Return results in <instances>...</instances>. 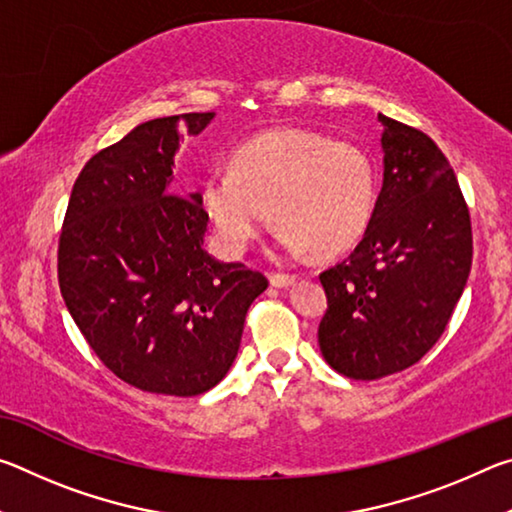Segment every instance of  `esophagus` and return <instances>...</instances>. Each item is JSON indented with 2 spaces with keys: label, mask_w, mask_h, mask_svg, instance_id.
Masks as SVG:
<instances>
[{
  "label": "esophagus",
  "mask_w": 512,
  "mask_h": 512,
  "mask_svg": "<svg viewBox=\"0 0 512 512\" xmlns=\"http://www.w3.org/2000/svg\"><path fill=\"white\" fill-rule=\"evenodd\" d=\"M271 284L273 287H289V284L296 282V275L293 273H271Z\"/></svg>",
  "instance_id": "obj_1"
}]
</instances>
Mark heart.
<instances>
[{
	"label": "heart",
	"mask_w": 512,
	"mask_h": 512,
	"mask_svg": "<svg viewBox=\"0 0 512 512\" xmlns=\"http://www.w3.org/2000/svg\"><path fill=\"white\" fill-rule=\"evenodd\" d=\"M201 207L221 244L241 253L268 216L291 255L316 248L343 253L363 237L375 212V167L361 146L309 128H273L232 151L230 169L201 183Z\"/></svg>",
	"instance_id": "1"
}]
</instances>
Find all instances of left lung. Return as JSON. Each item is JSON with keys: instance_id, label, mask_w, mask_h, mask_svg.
<instances>
[{"instance_id": "8db88e82", "label": "left lung", "mask_w": 512, "mask_h": 512, "mask_svg": "<svg viewBox=\"0 0 512 512\" xmlns=\"http://www.w3.org/2000/svg\"><path fill=\"white\" fill-rule=\"evenodd\" d=\"M384 185L366 235L320 273L318 345L336 372L372 381L418 363L443 336L472 266L470 210L429 135L379 115Z\"/></svg>"}]
</instances>
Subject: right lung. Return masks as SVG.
I'll return each mask as SVG.
<instances>
[{"label":"right lung","instance_id":"right-lung-1","mask_svg":"<svg viewBox=\"0 0 512 512\" xmlns=\"http://www.w3.org/2000/svg\"><path fill=\"white\" fill-rule=\"evenodd\" d=\"M212 112L151 119L94 153L76 178L58 237V284L92 352L146 393L194 397L235 361L264 273L207 255L198 194L171 187L178 124L198 135Z\"/></svg>","mask_w":512,"mask_h":512}]
</instances>
